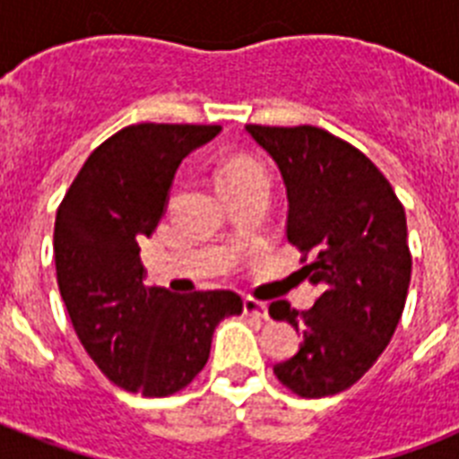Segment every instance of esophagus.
<instances>
[{"label":"esophagus","mask_w":459,"mask_h":459,"mask_svg":"<svg viewBox=\"0 0 459 459\" xmlns=\"http://www.w3.org/2000/svg\"><path fill=\"white\" fill-rule=\"evenodd\" d=\"M243 315L255 319H269V310H266L264 303L255 301V299H246L243 301Z\"/></svg>","instance_id":"obj_1"}]
</instances>
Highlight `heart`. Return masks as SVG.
I'll use <instances>...</instances> for the list:
<instances>
[{
	"instance_id": "heart-1",
	"label": "heart",
	"mask_w": 459,
	"mask_h": 459,
	"mask_svg": "<svg viewBox=\"0 0 459 459\" xmlns=\"http://www.w3.org/2000/svg\"><path fill=\"white\" fill-rule=\"evenodd\" d=\"M250 179H269L266 165L255 156H232L218 168V184L221 188L232 184H243Z\"/></svg>"
}]
</instances>
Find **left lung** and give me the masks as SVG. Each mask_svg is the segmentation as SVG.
<instances>
[{"label": "left lung", "mask_w": 459, "mask_h": 459, "mask_svg": "<svg viewBox=\"0 0 459 459\" xmlns=\"http://www.w3.org/2000/svg\"><path fill=\"white\" fill-rule=\"evenodd\" d=\"M246 131L278 163L287 188V241L301 273L322 294L310 310L287 301L269 315L303 335L301 350L273 368L301 397L347 391L386 350L411 278L403 202L370 158L317 126Z\"/></svg>", "instance_id": "8db88e82"}]
</instances>
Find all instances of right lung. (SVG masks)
I'll use <instances>...</instances> for the list:
<instances>
[{
  "label": "right lung",
  "instance_id": "1",
  "mask_svg": "<svg viewBox=\"0 0 459 459\" xmlns=\"http://www.w3.org/2000/svg\"><path fill=\"white\" fill-rule=\"evenodd\" d=\"M221 126L133 124L96 147L56 209V285L84 351L112 384L168 397L200 375L241 296L142 282L140 238L163 218L174 172Z\"/></svg>",
  "mask_w": 459,
  "mask_h": 459
}]
</instances>
